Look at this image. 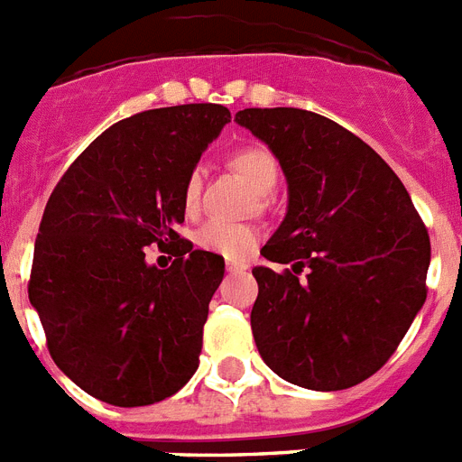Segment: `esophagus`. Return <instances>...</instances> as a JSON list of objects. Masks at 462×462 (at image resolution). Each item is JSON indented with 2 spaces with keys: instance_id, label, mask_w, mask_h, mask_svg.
<instances>
[{
  "instance_id": "esophagus-1",
  "label": "esophagus",
  "mask_w": 462,
  "mask_h": 462,
  "mask_svg": "<svg viewBox=\"0 0 462 462\" xmlns=\"http://www.w3.org/2000/svg\"><path fill=\"white\" fill-rule=\"evenodd\" d=\"M246 263H235V261H227L225 263V270H227V273L230 274H235V273H244V270H246Z\"/></svg>"
}]
</instances>
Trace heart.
<instances>
[{
    "label": "heart",
    "mask_w": 462,
    "mask_h": 462,
    "mask_svg": "<svg viewBox=\"0 0 462 462\" xmlns=\"http://www.w3.org/2000/svg\"><path fill=\"white\" fill-rule=\"evenodd\" d=\"M230 166L251 185L254 192L267 195L273 192L279 180V164L274 154L263 145H246L235 150L230 157ZM201 173L192 171L183 185V208L185 213H195L199 207ZM261 232L251 225H235L225 220H208L197 230L195 242L199 249L208 254H218L232 261H242L254 254L258 246Z\"/></svg>",
    "instance_id": "heart-1"
}]
</instances>
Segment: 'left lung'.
Here are the masks:
<instances>
[{
  "instance_id": "8db88e82",
  "label": "left lung",
  "mask_w": 462,
  "mask_h": 462,
  "mask_svg": "<svg viewBox=\"0 0 462 462\" xmlns=\"http://www.w3.org/2000/svg\"><path fill=\"white\" fill-rule=\"evenodd\" d=\"M235 122L282 164L289 208L254 267L251 328L263 362L333 393L394 355L428 296L430 235L404 183L340 124L298 107H246Z\"/></svg>"
}]
</instances>
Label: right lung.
Returning <instances> with one entry per match:
<instances>
[{
    "label": "right lung",
    "instance_id": "add662e5",
    "mask_svg": "<svg viewBox=\"0 0 462 462\" xmlns=\"http://www.w3.org/2000/svg\"><path fill=\"white\" fill-rule=\"evenodd\" d=\"M232 115L213 103L138 112L69 164L46 201L34 242L30 303L69 381L112 406L176 394L199 366L223 255L192 249L183 185ZM173 245L159 271L144 249Z\"/></svg>",
    "mask_w": 462,
    "mask_h": 462
}]
</instances>
